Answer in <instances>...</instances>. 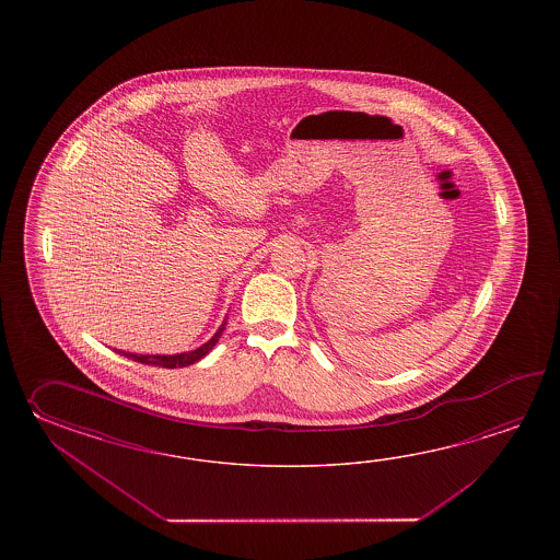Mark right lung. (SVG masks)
Masks as SVG:
<instances>
[{
	"instance_id": "add662e5",
	"label": "right lung",
	"mask_w": 560,
	"mask_h": 560,
	"mask_svg": "<svg viewBox=\"0 0 560 560\" xmlns=\"http://www.w3.org/2000/svg\"><path fill=\"white\" fill-rule=\"evenodd\" d=\"M226 328V320L222 322V326L215 330L214 336L206 342V345L198 346L196 350H188V352H179V354H136V352H126V350H118L114 348L121 357L130 358L136 362H142V364H150V366H162V369H182V366H190L194 362L202 360L212 348L215 342L220 340V336Z\"/></svg>"
}]
</instances>
